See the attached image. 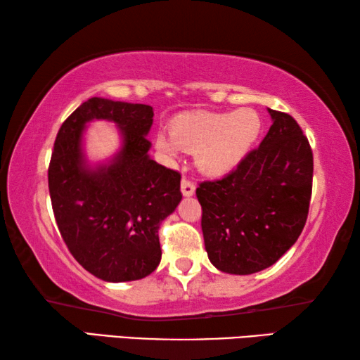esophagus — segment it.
<instances>
[{"label":"esophagus","mask_w":360,"mask_h":360,"mask_svg":"<svg viewBox=\"0 0 360 360\" xmlns=\"http://www.w3.org/2000/svg\"><path fill=\"white\" fill-rule=\"evenodd\" d=\"M181 191H182V195H186V197H191V195H193L195 193L193 181H191L188 178H182Z\"/></svg>","instance_id":"34e87169"}]
</instances>
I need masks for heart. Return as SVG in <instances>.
Segmentation results:
<instances>
[{
  "instance_id": "1",
  "label": "heart",
  "mask_w": 360,
  "mask_h": 360,
  "mask_svg": "<svg viewBox=\"0 0 360 360\" xmlns=\"http://www.w3.org/2000/svg\"><path fill=\"white\" fill-rule=\"evenodd\" d=\"M262 122L252 109L235 112H188L169 125V135L158 133L157 149L174 160L179 149L195 154L205 174L229 173L243 160L260 133Z\"/></svg>"
}]
</instances>
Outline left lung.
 Masks as SVG:
<instances>
[{"instance_id": "1", "label": "left lung", "mask_w": 360, "mask_h": 360, "mask_svg": "<svg viewBox=\"0 0 360 360\" xmlns=\"http://www.w3.org/2000/svg\"><path fill=\"white\" fill-rule=\"evenodd\" d=\"M273 125L229 174L197 187L211 264L231 275L265 270L304 227L313 188V150L292 115L268 109Z\"/></svg>"}]
</instances>
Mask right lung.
<instances>
[{"mask_svg": "<svg viewBox=\"0 0 360 360\" xmlns=\"http://www.w3.org/2000/svg\"><path fill=\"white\" fill-rule=\"evenodd\" d=\"M154 111L148 105L94 96L57 133L49 192L60 235L79 264L109 283L135 281L160 264L158 227L181 202L179 172L148 155ZM94 118L117 124L124 146L109 166L84 165L80 139Z\"/></svg>", "mask_w": 360, "mask_h": 360, "instance_id": "add662e5", "label": "right lung"}]
</instances>
